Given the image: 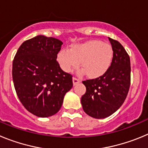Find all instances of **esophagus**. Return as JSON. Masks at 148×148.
Instances as JSON below:
<instances>
[{
	"mask_svg": "<svg viewBox=\"0 0 148 148\" xmlns=\"http://www.w3.org/2000/svg\"><path fill=\"white\" fill-rule=\"evenodd\" d=\"M73 85H76L77 84L79 83V82H80L81 81L79 80V79H78V78H75V77H73Z\"/></svg>",
	"mask_w": 148,
	"mask_h": 148,
	"instance_id": "esophagus-1",
	"label": "esophagus"
}]
</instances>
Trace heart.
<instances>
[{
	"label": "heart",
	"instance_id": "b5f03b06",
	"mask_svg": "<svg viewBox=\"0 0 148 148\" xmlns=\"http://www.w3.org/2000/svg\"><path fill=\"white\" fill-rule=\"evenodd\" d=\"M113 51L108 43L99 40H90L73 44L70 49H62L57 54V61L66 73H70L80 64L82 73H87L89 78L101 76L108 71L113 60Z\"/></svg>",
	"mask_w": 148,
	"mask_h": 148
}]
</instances>
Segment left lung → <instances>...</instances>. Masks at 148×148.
Listing matches in <instances>:
<instances>
[{"instance_id":"left-lung-1","label":"left lung","mask_w":148,"mask_h":148,"mask_svg":"<svg viewBox=\"0 0 148 148\" xmlns=\"http://www.w3.org/2000/svg\"><path fill=\"white\" fill-rule=\"evenodd\" d=\"M113 51L108 70L99 78L83 81L86 92L81 102L84 111L95 119L114 113L126 99L130 85V57L118 40L109 38Z\"/></svg>"}]
</instances>
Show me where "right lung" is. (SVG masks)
Listing matches in <instances>:
<instances>
[{"label":"right lung","instance_id":"add662e5","mask_svg":"<svg viewBox=\"0 0 148 148\" xmlns=\"http://www.w3.org/2000/svg\"><path fill=\"white\" fill-rule=\"evenodd\" d=\"M62 41L38 35L25 40L12 62V79L18 99L31 113L46 118L58 113L65 94L73 87V75L56 60Z\"/></svg>","mask_w":148,"mask_h":148}]
</instances>
